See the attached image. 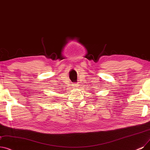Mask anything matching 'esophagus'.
I'll use <instances>...</instances> for the list:
<instances>
[{"label": "esophagus", "mask_w": 150, "mask_h": 150, "mask_svg": "<svg viewBox=\"0 0 150 150\" xmlns=\"http://www.w3.org/2000/svg\"><path fill=\"white\" fill-rule=\"evenodd\" d=\"M74 87H76V88H77L78 87V86H79V85H78V84H74Z\"/></svg>", "instance_id": "obj_1"}]
</instances>
